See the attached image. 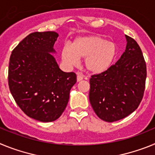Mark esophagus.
I'll list each match as a JSON object with an SVG mask.
<instances>
[{
	"label": "esophagus",
	"mask_w": 155,
	"mask_h": 155,
	"mask_svg": "<svg viewBox=\"0 0 155 155\" xmlns=\"http://www.w3.org/2000/svg\"><path fill=\"white\" fill-rule=\"evenodd\" d=\"M83 78H84V77L82 76L81 74H77V81H81L83 80Z\"/></svg>",
	"instance_id": "34e87169"
}]
</instances>
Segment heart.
<instances>
[{
	"instance_id": "b5f03b06",
	"label": "heart",
	"mask_w": 155,
	"mask_h": 155,
	"mask_svg": "<svg viewBox=\"0 0 155 155\" xmlns=\"http://www.w3.org/2000/svg\"><path fill=\"white\" fill-rule=\"evenodd\" d=\"M117 47L114 42L99 35L79 36L71 46L66 44L61 50V58L66 65L73 67L79 58H84V67L87 72L100 74L107 71L116 60Z\"/></svg>"
}]
</instances>
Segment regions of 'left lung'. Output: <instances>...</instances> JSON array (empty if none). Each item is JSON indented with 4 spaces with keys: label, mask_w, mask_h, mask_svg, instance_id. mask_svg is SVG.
<instances>
[{
    "label": "left lung",
    "mask_w": 155,
    "mask_h": 155,
    "mask_svg": "<svg viewBox=\"0 0 155 155\" xmlns=\"http://www.w3.org/2000/svg\"><path fill=\"white\" fill-rule=\"evenodd\" d=\"M126 50L105 72L90 78L89 101L93 110L105 122L125 118L137 109L145 89L147 68L141 50L126 35Z\"/></svg>",
    "instance_id": "obj_1"
}]
</instances>
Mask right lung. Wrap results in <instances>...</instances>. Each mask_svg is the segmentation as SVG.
Masks as SVG:
<instances>
[{"mask_svg": "<svg viewBox=\"0 0 155 155\" xmlns=\"http://www.w3.org/2000/svg\"><path fill=\"white\" fill-rule=\"evenodd\" d=\"M58 34L35 31L13 50L8 68V85L14 99L30 118L53 122L64 113L70 91L77 81L74 72H64L50 53Z\"/></svg>", "mask_w": 155, "mask_h": 155, "instance_id": "obj_1", "label": "right lung"}]
</instances>
